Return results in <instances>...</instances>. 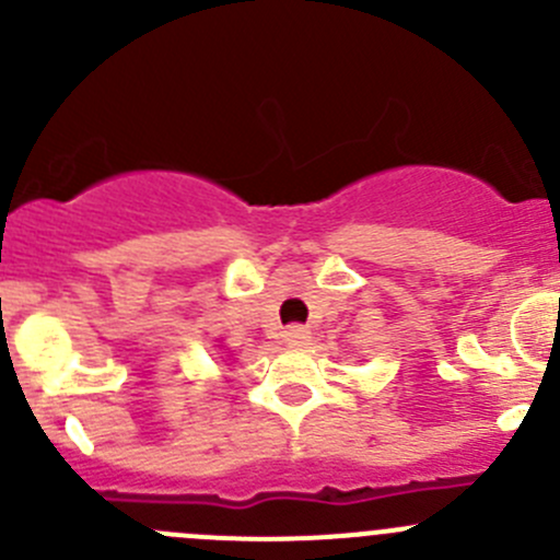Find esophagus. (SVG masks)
Returning <instances> with one entry per match:
<instances>
[{
    "mask_svg": "<svg viewBox=\"0 0 560 560\" xmlns=\"http://www.w3.org/2000/svg\"><path fill=\"white\" fill-rule=\"evenodd\" d=\"M282 337H285V342L291 348H302V346H307L310 329L307 326H288V329L282 331Z\"/></svg>",
    "mask_w": 560,
    "mask_h": 560,
    "instance_id": "esophagus-1",
    "label": "esophagus"
}]
</instances>
